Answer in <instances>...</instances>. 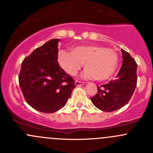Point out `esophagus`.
<instances>
[{"instance_id":"34e87169","label":"esophagus","mask_w":153,"mask_h":153,"mask_svg":"<svg viewBox=\"0 0 153 153\" xmlns=\"http://www.w3.org/2000/svg\"><path fill=\"white\" fill-rule=\"evenodd\" d=\"M75 84L76 86H80L84 85V82H82V81H75Z\"/></svg>"}]
</instances>
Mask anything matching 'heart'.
Masks as SVG:
<instances>
[{"instance_id":"obj_1","label":"heart","mask_w":153,"mask_h":153,"mask_svg":"<svg viewBox=\"0 0 153 153\" xmlns=\"http://www.w3.org/2000/svg\"><path fill=\"white\" fill-rule=\"evenodd\" d=\"M58 61L61 68L72 76H75L84 64V78L101 81L115 73L118 56L113 49L91 44L72 47L71 52L60 51Z\"/></svg>"}]
</instances>
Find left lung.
I'll use <instances>...</instances> for the list:
<instances>
[{"label": "left lung", "mask_w": 153, "mask_h": 153, "mask_svg": "<svg viewBox=\"0 0 153 153\" xmlns=\"http://www.w3.org/2000/svg\"><path fill=\"white\" fill-rule=\"evenodd\" d=\"M122 66L115 80L98 86V92L91 98L92 104L104 112L121 109L130 100L137 84V64L129 53L121 49Z\"/></svg>", "instance_id": "obj_1"}]
</instances>
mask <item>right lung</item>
Wrapping results in <instances>:
<instances>
[{
	"instance_id": "right-lung-1",
	"label": "right lung",
	"mask_w": 153,
	"mask_h": 153,
	"mask_svg": "<svg viewBox=\"0 0 153 153\" xmlns=\"http://www.w3.org/2000/svg\"><path fill=\"white\" fill-rule=\"evenodd\" d=\"M58 39L35 49L21 64L18 81L29 105L44 113L64 107L75 87V80L58 62Z\"/></svg>"
}]
</instances>
